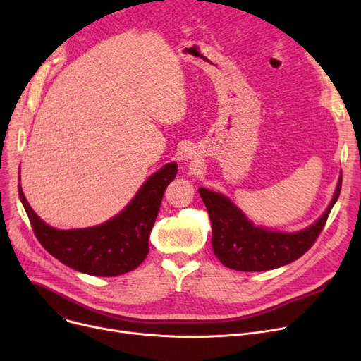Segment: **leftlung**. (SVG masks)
<instances>
[{
    "mask_svg": "<svg viewBox=\"0 0 361 361\" xmlns=\"http://www.w3.org/2000/svg\"><path fill=\"white\" fill-rule=\"evenodd\" d=\"M343 173L339 174L331 203L312 225L298 231H275L256 225L225 195L200 187L199 193L209 212L212 249L224 267L241 272L269 271L297 260L316 241L336 203Z\"/></svg>",
    "mask_w": 361,
    "mask_h": 361,
    "instance_id": "8db88e82",
    "label": "left lung"
}]
</instances>
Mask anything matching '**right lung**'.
I'll return each mask as SVG.
<instances>
[{
    "instance_id": "add662e5",
    "label": "right lung",
    "mask_w": 361,
    "mask_h": 361,
    "mask_svg": "<svg viewBox=\"0 0 361 361\" xmlns=\"http://www.w3.org/2000/svg\"><path fill=\"white\" fill-rule=\"evenodd\" d=\"M176 174L177 162H168L149 176L121 212L87 228H54L35 214L22 184H18V196L36 238L49 255L82 274L118 276L136 269L146 259L149 234L158 216L165 188Z\"/></svg>"
}]
</instances>
